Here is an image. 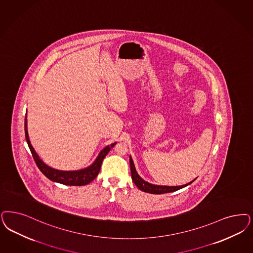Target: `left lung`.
I'll use <instances>...</instances> for the list:
<instances>
[{
	"label": "left lung",
	"mask_w": 253,
	"mask_h": 253,
	"mask_svg": "<svg viewBox=\"0 0 253 253\" xmlns=\"http://www.w3.org/2000/svg\"><path fill=\"white\" fill-rule=\"evenodd\" d=\"M130 167H131V179L133 181V183L137 186V188L141 190L142 192H148V193H152V194H162V193H167V192H175L179 189H182L184 187L190 185L192 183L194 180H192L190 183L185 184L182 186H159V185H153V184L148 183L147 181H145L144 179H142L139 176V174H137L135 167L133 165L132 159L130 156Z\"/></svg>",
	"instance_id": "obj_1"
}]
</instances>
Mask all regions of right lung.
I'll list each match as a JSON object with an SVG mask.
<instances>
[{
	"label": "right lung",
	"instance_id": "add662e5",
	"mask_svg": "<svg viewBox=\"0 0 253 253\" xmlns=\"http://www.w3.org/2000/svg\"><path fill=\"white\" fill-rule=\"evenodd\" d=\"M25 137H26L28 146H29L30 150L32 152V155H33L34 160H35V164H36L37 167L40 169V171L48 179L52 180L54 182L69 185V186H83V185L90 183L99 174L104 158L107 155V153L110 151V149L117 144V143H113V144H111V146L105 147L100 152V154L98 155L95 162L91 166H88L85 169L79 170V171H60V170L53 169L51 167L44 165V163L42 162V160H40V158L38 157V155L36 154L35 149L31 145V142H30L29 136H28L26 118H25Z\"/></svg>",
	"mask_w": 253,
	"mask_h": 253
}]
</instances>
